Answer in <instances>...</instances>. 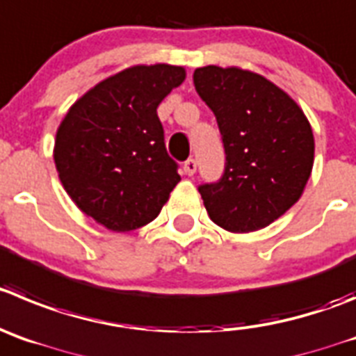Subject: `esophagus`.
I'll return each mask as SVG.
<instances>
[{
  "label": "esophagus",
  "instance_id": "34e87169",
  "mask_svg": "<svg viewBox=\"0 0 356 356\" xmlns=\"http://www.w3.org/2000/svg\"><path fill=\"white\" fill-rule=\"evenodd\" d=\"M182 168H184L186 175H193L195 172H197V161H195L193 158L186 159L184 165H182Z\"/></svg>",
  "mask_w": 356,
  "mask_h": 356
}]
</instances>
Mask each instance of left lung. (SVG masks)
<instances>
[{"mask_svg": "<svg viewBox=\"0 0 356 356\" xmlns=\"http://www.w3.org/2000/svg\"><path fill=\"white\" fill-rule=\"evenodd\" d=\"M195 89L223 137L225 174L198 188L209 218L232 234L268 227L304 193L314 137L297 102L264 75L237 66H202Z\"/></svg>", "mask_w": 356, "mask_h": 356, "instance_id": "obj_1", "label": "left lung"}]
</instances>
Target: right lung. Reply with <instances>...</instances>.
<instances>
[{
  "label": "right lung",
  "mask_w": 356,
  "mask_h": 356,
  "mask_svg": "<svg viewBox=\"0 0 356 356\" xmlns=\"http://www.w3.org/2000/svg\"><path fill=\"white\" fill-rule=\"evenodd\" d=\"M184 79L182 66H129L66 112L56 133V170L73 204L102 227H145L181 181L156 108Z\"/></svg>",
  "instance_id": "add662e5"
}]
</instances>
